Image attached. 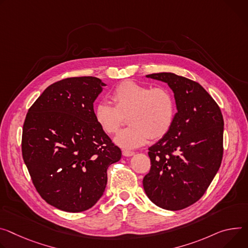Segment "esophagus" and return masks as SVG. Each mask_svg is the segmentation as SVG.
<instances>
[{
  "label": "esophagus",
  "mask_w": 248,
  "mask_h": 248,
  "mask_svg": "<svg viewBox=\"0 0 248 248\" xmlns=\"http://www.w3.org/2000/svg\"><path fill=\"white\" fill-rule=\"evenodd\" d=\"M123 155L126 156V157H130L132 155H134V152L131 150H127V149H124L123 150Z\"/></svg>",
  "instance_id": "1"
}]
</instances>
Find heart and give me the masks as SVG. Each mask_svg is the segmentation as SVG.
Returning <instances> with one entry per match:
<instances>
[{
    "label": "heart",
    "instance_id": "obj_1",
    "mask_svg": "<svg viewBox=\"0 0 248 248\" xmlns=\"http://www.w3.org/2000/svg\"><path fill=\"white\" fill-rule=\"evenodd\" d=\"M114 102L101 101L94 108V118L102 130L116 133L129 115L127 124L115 138V142L124 148H137L152 139H160L170 130L176 117V101L168 88L155 87L124 81L110 93Z\"/></svg>",
    "mask_w": 248,
    "mask_h": 248
}]
</instances>
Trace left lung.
<instances>
[{
    "label": "left lung",
    "instance_id": "1",
    "mask_svg": "<svg viewBox=\"0 0 248 248\" xmlns=\"http://www.w3.org/2000/svg\"><path fill=\"white\" fill-rule=\"evenodd\" d=\"M146 77L168 84L177 112L170 130L148 148L151 168L143 178V189L156 206L179 211L202 198L219 169L223 119L199 83L166 72Z\"/></svg>",
    "mask_w": 248,
    "mask_h": 248
}]
</instances>
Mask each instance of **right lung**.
<instances>
[{"mask_svg":"<svg viewBox=\"0 0 248 248\" xmlns=\"http://www.w3.org/2000/svg\"><path fill=\"white\" fill-rule=\"evenodd\" d=\"M107 86L85 76L48 86L30 108L22 128V158L49 205L79 213L105 192L107 170L122 157L94 118V102Z\"/></svg>","mask_w":248,"mask_h":248,"instance_id":"right-lung-1","label":"right lung"}]
</instances>
